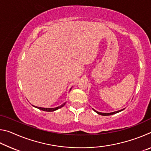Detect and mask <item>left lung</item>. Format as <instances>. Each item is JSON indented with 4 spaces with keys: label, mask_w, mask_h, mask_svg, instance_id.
<instances>
[{
    "label": "left lung",
    "mask_w": 151,
    "mask_h": 151,
    "mask_svg": "<svg viewBox=\"0 0 151 151\" xmlns=\"http://www.w3.org/2000/svg\"><path fill=\"white\" fill-rule=\"evenodd\" d=\"M94 110V109H93ZM124 109H122V110H120V111H116V112H111V113H103V112H99L98 111H95L96 113H98L99 114H101V115H103V116H109V115H112V114H116L117 113V112H121L122 111H123Z\"/></svg>",
    "instance_id": "obj_1"
}]
</instances>
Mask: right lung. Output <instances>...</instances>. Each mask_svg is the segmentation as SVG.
<instances>
[{"mask_svg":"<svg viewBox=\"0 0 151 151\" xmlns=\"http://www.w3.org/2000/svg\"><path fill=\"white\" fill-rule=\"evenodd\" d=\"M65 103H64L62 105H60L58 107H56V108H42V107H37V106H35L36 108L39 109L40 110H42V111H47V112H52V111H56V110H57L58 109L61 108V107H63L64 105H65Z\"/></svg>","mask_w":151,"mask_h":151,"instance_id":"add662e5","label":"right lung"}]
</instances>
